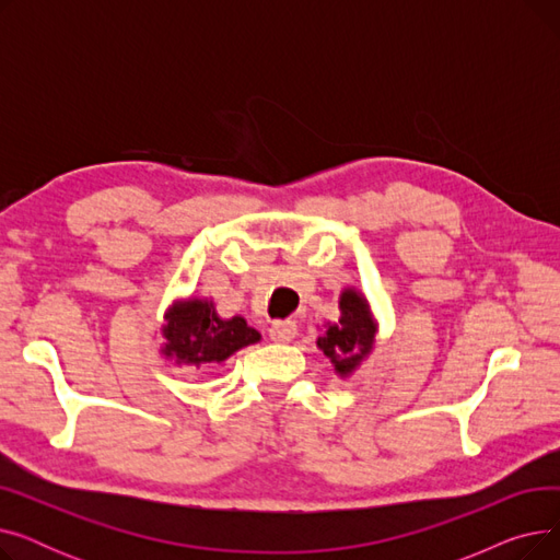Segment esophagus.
Returning a JSON list of instances; mask_svg holds the SVG:
<instances>
[{
	"label": "esophagus",
	"mask_w": 560,
	"mask_h": 560,
	"mask_svg": "<svg viewBox=\"0 0 560 560\" xmlns=\"http://www.w3.org/2000/svg\"><path fill=\"white\" fill-rule=\"evenodd\" d=\"M298 336V325L292 319H277L270 327V338L275 342H290Z\"/></svg>",
	"instance_id": "34e87169"
}]
</instances>
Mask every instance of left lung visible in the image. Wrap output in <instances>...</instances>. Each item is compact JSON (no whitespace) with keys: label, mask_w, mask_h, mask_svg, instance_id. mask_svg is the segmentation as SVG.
<instances>
[{"label":"left lung","mask_w":560,"mask_h":560,"mask_svg":"<svg viewBox=\"0 0 560 560\" xmlns=\"http://www.w3.org/2000/svg\"><path fill=\"white\" fill-rule=\"evenodd\" d=\"M340 311L342 315L338 325L329 327L325 336L317 338V347L331 359L336 372L340 376H347L370 354L376 325L370 315L365 298H361V292L351 288L340 295Z\"/></svg>","instance_id":"8db88e82"}]
</instances>
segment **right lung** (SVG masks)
<instances>
[{"label":"right lung","mask_w":560,"mask_h":560,"mask_svg":"<svg viewBox=\"0 0 560 560\" xmlns=\"http://www.w3.org/2000/svg\"><path fill=\"white\" fill-rule=\"evenodd\" d=\"M163 327V338L167 340L163 354L176 359V363L188 365H215L226 361L235 351L260 340V334L243 317L222 319L213 302L188 300L174 304Z\"/></svg>","instance_id":"add662e5"}]
</instances>
